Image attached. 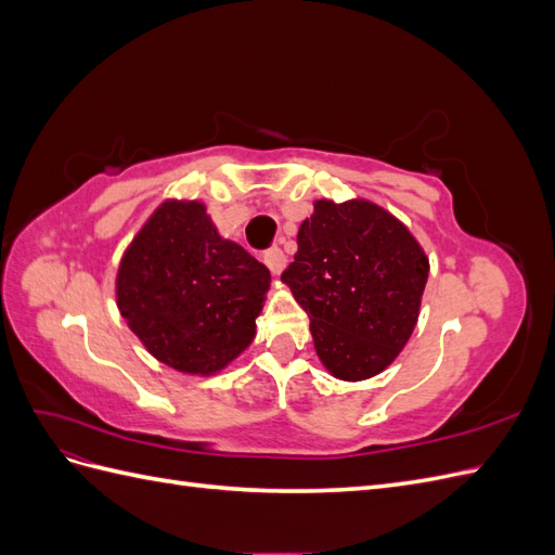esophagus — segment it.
Segmentation results:
<instances>
[{
  "label": "esophagus",
  "mask_w": 555,
  "mask_h": 555,
  "mask_svg": "<svg viewBox=\"0 0 555 555\" xmlns=\"http://www.w3.org/2000/svg\"><path fill=\"white\" fill-rule=\"evenodd\" d=\"M263 263L268 266V271H271L273 275H280L282 268L287 266V257H284V251L280 247H271L263 255Z\"/></svg>",
  "instance_id": "esophagus-1"
}]
</instances>
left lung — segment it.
I'll return each instance as SVG.
<instances>
[{"instance_id": "left-lung-1", "label": "left lung", "mask_w": 555, "mask_h": 555, "mask_svg": "<svg viewBox=\"0 0 555 555\" xmlns=\"http://www.w3.org/2000/svg\"><path fill=\"white\" fill-rule=\"evenodd\" d=\"M310 317L314 349L331 375L382 373L414 331L428 259L393 215L367 201H317L282 273Z\"/></svg>"}]
</instances>
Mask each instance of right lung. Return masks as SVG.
Instances as JSON below:
<instances>
[{
    "instance_id": "1",
    "label": "right lung",
    "mask_w": 555,
    "mask_h": 555,
    "mask_svg": "<svg viewBox=\"0 0 555 555\" xmlns=\"http://www.w3.org/2000/svg\"><path fill=\"white\" fill-rule=\"evenodd\" d=\"M271 273L217 233L206 208L166 201L125 251L117 306L150 354L210 375L255 338Z\"/></svg>"
}]
</instances>
